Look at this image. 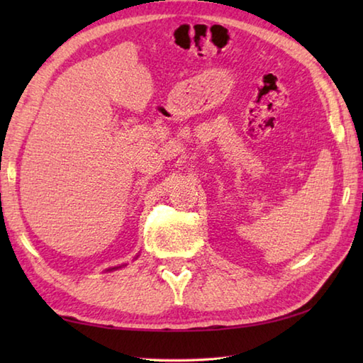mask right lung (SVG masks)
<instances>
[{
	"instance_id": "add662e5",
	"label": "right lung",
	"mask_w": 363,
	"mask_h": 363,
	"mask_svg": "<svg viewBox=\"0 0 363 363\" xmlns=\"http://www.w3.org/2000/svg\"><path fill=\"white\" fill-rule=\"evenodd\" d=\"M138 256H135L134 259H137ZM123 267H126V264H123V265H118V267H111V268H107L106 272H115V269H120V268H123Z\"/></svg>"
}]
</instances>
